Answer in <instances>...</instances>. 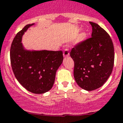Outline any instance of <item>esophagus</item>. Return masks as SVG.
<instances>
[{
    "instance_id": "obj_1",
    "label": "esophagus",
    "mask_w": 123,
    "mask_h": 123,
    "mask_svg": "<svg viewBox=\"0 0 123 123\" xmlns=\"http://www.w3.org/2000/svg\"><path fill=\"white\" fill-rule=\"evenodd\" d=\"M69 56V50H68V49H64V51H63V57H64V58H66Z\"/></svg>"
}]
</instances>
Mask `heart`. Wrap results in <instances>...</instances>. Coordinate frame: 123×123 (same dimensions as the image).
I'll use <instances>...</instances> for the list:
<instances>
[{"label":"heart","instance_id":"1","mask_svg":"<svg viewBox=\"0 0 123 123\" xmlns=\"http://www.w3.org/2000/svg\"><path fill=\"white\" fill-rule=\"evenodd\" d=\"M86 37H87V34L85 32H82L79 35L77 39H76V43H80V42H83L84 40H86Z\"/></svg>","mask_w":123,"mask_h":123}]
</instances>
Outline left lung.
Wrapping results in <instances>:
<instances>
[{
	"instance_id": "left-lung-1",
	"label": "left lung",
	"mask_w": 123,
	"mask_h": 123,
	"mask_svg": "<svg viewBox=\"0 0 123 123\" xmlns=\"http://www.w3.org/2000/svg\"><path fill=\"white\" fill-rule=\"evenodd\" d=\"M92 37L73 48L70 55L75 63L74 75L82 89L93 91L100 88L112 71L114 48L108 33L96 23L90 22Z\"/></svg>"
}]
</instances>
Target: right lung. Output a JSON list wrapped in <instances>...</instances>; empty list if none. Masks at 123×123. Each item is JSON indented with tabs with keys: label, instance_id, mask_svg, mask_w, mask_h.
I'll use <instances>...</instances> for the list:
<instances>
[{
	"label": "right lung",
	"instance_id": "obj_1",
	"mask_svg": "<svg viewBox=\"0 0 123 123\" xmlns=\"http://www.w3.org/2000/svg\"><path fill=\"white\" fill-rule=\"evenodd\" d=\"M35 24L26 25L14 37L11 47V63L15 78L24 88L35 94H43L53 87L57 70L63 63V53L24 47L23 36Z\"/></svg>",
	"mask_w": 123,
	"mask_h": 123
}]
</instances>
